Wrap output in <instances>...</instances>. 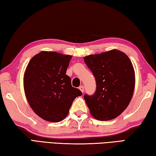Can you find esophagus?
Segmentation results:
<instances>
[{
	"label": "esophagus",
	"mask_w": 156,
	"mask_h": 156,
	"mask_svg": "<svg viewBox=\"0 0 156 156\" xmlns=\"http://www.w3.org/2000/svg\"><path fill=\"white\" fill-rule=\"evenodd\" d=\"M79 89H80V90L83 92L84 91V86H83V85H81V86H80V87H79Z\"/></svg>",
	"instance_id": "1"
}]
</instances>
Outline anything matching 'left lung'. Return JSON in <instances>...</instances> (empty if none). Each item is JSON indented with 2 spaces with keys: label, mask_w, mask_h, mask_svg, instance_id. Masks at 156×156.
<instances>
[{
  "label": "left lung",
  "mask_w": 156,
  "mask_h": 156,
  "mask_svg": "<svg viewBox=\"0 0 156 156\" xmlns=\"http://www.w3.org/2000/svg\"><path fill=\"white\" fill-rule=\"evenodd\" d=\"M96 79V90L84 98L91 115L102 121L114 119L130 102L135 73L129 58L117 49L84 58Z\"/></svg>",
  "instance_id": "8db88e82"
}]
</instances>
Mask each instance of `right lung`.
Listing matches in <instances>:
<instances>
[{
  "label": "right lung",
  "instance_id": "1",
  "mask_svg": "<svg viewBox=\"0 0 156 156\" xmlns=\"http://www.w3.org/2000/svg\"><path fill=\"white\" fill-rule=\"evenodd\" d=\"M72 58L56 51H41L26 69L24 89L27 101L39 117L49 122L65 119L73 100L82 95L66 74Z\"/></svg>",
  "mask_w": 156,
  "mask_h": 156
}]
</instances>
